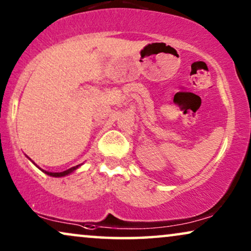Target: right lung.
Segmentation results:
<instances>
[{"mask_svg":"<svg viewBox=\"0 0 251 251\" xmlns=\"http://www.w3.org/2000/svg\"><path fill=\"white\" fill-rule=\"evenodd\" d=\"M78 167H80V164H78V166L72 167V168H70V169L63 171V173H48V171H44V170H43V171H44V173H46L47 175H49V176H52V177H63V176H66V175H68V174L73 173V171H74L75 169H77Z\"/></svg>","mask_w":251,"mask_h":251,"instance_id":"1","label":"right lung"}]
</instances>
